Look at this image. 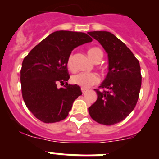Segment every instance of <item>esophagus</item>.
<instances>
[{
  "instance_id": "obj_1",
  "label": "esophagus",
  "mask_w": 159,
  "mask_h": 159,
  "mask_svg": "<svg viewBox=\"0 0 159 159\" xmlns=\"http://www.w3.org/2000/svg\"><path fill=\"white\" fill-rule=\"evenodd\" d=\"M81 91H82V93L83 94H84V93H85V92H88V90H87L86 89V88H81Z\"/></svg>"
}]
</instances>
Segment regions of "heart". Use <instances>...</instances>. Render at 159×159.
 Wrapping results in <instances>:
<instances>
[{
  "label": "heart",
  "mask_w": 159,
  "mask_h": 159,
  "mask_svg": "<svg viewBox=\"0 0 159 159\" xmlns=\"http://www.w3.org/2000/svg\"><path fill=\"white\" fill-rule=\"evenodd\" d=\"M88 56L94 62L99 57H102V52L98 48H92L88 50ZM67 66L70 70L74 69L73 66V55L71 54L67 60ZM71 82L74 84L82 87L83 88H88L92 85L97 84L99 81V75L92 72H79L71 76Z\"/></svg>",
  "instance_id": "obj_1"
}]
</instances>
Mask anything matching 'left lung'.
<instances>
[{"mask_svg":"<svg viewBox=\"0 0 159 159\" xmlns=\"http://www.w3.org/2000/svg\"><path fill=\"white\" fill-rule=\"evenodd\" d=\"M88 34L99 42L108 57V73L100 88L95 89L97 100L88 108L97 123L113 125L123 121L134 110L142 84L139 62L123 42L106 31Z\"/></svg>","mask_w":159,"mask_h":159,"instance_id":"left-lung-1","label":"left lung"}]
</instances>
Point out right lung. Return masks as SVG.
<instances>
[{
	"label": "right lung",
	"mask_w": 159,
	"mask_h": 159,
	"mask_svg": "<svg viewBox=\"0 0 159 159\" xmlns=\"http://www.w3.org/2000/svg\"><path fill=\"white\" fill-rule=\"evenodd\" d=\"M92 41L84 32L57 31L35 46L25 57L20 70L22 96L36 119L46 123L65 119L73 102L82 95L80 87L67 83V60L73 49ZM66 83L58 89L57 84Z\"/></svg>",
	"instance_id": "1"
}]
</instances>
